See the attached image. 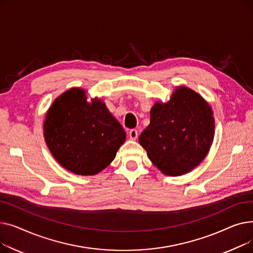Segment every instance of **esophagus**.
Returning <instances> with one entry per match:
<instances>
[{"label": "esophagus", "mask_w": 253, "mask_h": 253, "mask_svg": "<svg viewBox=\"0 0 253 253\" xmlns=\"http://www.w3.org/2000/svg\"><path fill=\"white\" fill-rule=\"evenodd\" d=\"M129 138L131 140H136L138 138V130L136 128H132L129 130Z\"/></svg>", "instance_id": "34e87169"}]
</instances>
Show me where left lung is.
Here are the masks:
<instances>
[{
	"instance_id": "obj_1",
	"label": "left lung",
	"mask_w": 253,
	"mask_h": 253,
	"mask_svg": "<svg viewBox=\"0 0 253 253\" xmlns=\"http://www.w3.org/2000/svg\"><path fill=\"white\" fill-rule=\"evenodd\" d=\"M213 136L214 118L209 103L191 88L177 86L169 102L154 104L150 125L139 143L161 172L176 176L199 166Z\"/></svg>"
}]
</instances>
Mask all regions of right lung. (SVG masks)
<instances>
[{
	"label": "right lung",
	"mask_w": 253,
	"mask_h": 253,
	"mask_svg": "<svg viewBox=\"0 0 253 253\" xmlns=\"http://www.w3.org/2000/svg\"><path fill=\"white\" fill-rule=\"evenodd\" d=\"M43 137L54 158L67 170L93 175L115 158L126 141V131L105 103L86 101L83 88L59 96L43 123Z\"/></svg>",
	"instance_id": "obj_1"
}]
</instances>
